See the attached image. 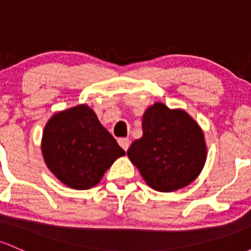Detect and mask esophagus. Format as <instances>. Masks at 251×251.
I'll use <instances>...</instances> for the list:
<instances>
[{"instance_id":"34e87169","label":"esophagus","mask_w":251,"mask_h":251,"mask_svg":"<svg viewBox=\"0 0 251 251\" xmlns=\"http://www.w3.org/2000/svg\"><path fill=\"white\" fill-rule=\"evenodd\" d=\"M118 143H119V146H120L121 148H123L124 150H127L128 149V147H130V144H131V141L128 138H120L118 141Z\"/></svg>"}]
</instances>
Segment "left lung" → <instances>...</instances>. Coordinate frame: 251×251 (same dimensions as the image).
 <instances>
[{
	"label": "left lung",
	"instance_id": "left-lung-1",
	"mask_svg": "<svg viewBox=\"0 0 251 251\" xmlns=\"http://www.w3.org/2000/svg\"><path fill=\"white\" fill-rule=\"evenodd\" d=\"M143 136L127 150L148 186L172 192L191 184L204 167L207 144L201 126L184 109L156 102L142 118Z\"/></svg>",
	"mask_w": 251,
	"mask_h": 251
}]
</instances>
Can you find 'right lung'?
I'll use <instances>...</instances> for the list:
<instances>
[{
  "instance_id": "1",
  "label": "right lung",
  "mask_w": 251,
  "mask_h": 251,
  "mask_svg": "<svg viewBox=\"0 0 251 251\" xmlns=\"http://www.w3.org/2000/svg\"><path fill=\"white\" fill-rule=\"evenodd\" d=\"M41 150L50 172L75 190L96 186L125 155L88 104L55 113L44 126Z\"/></svg>"
}]
</instances>
